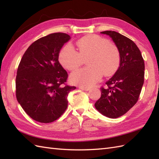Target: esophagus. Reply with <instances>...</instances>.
Returning <instances> with one entry per match:
<instances>
[{"instance_id": "obj_1", "label": "esophagus", "mask_w": 159, "mask_h": 159, "mask_svg": "<svg viewBox=\"0 0 159 159\" xmlns=\"http://www.w3.org/2000/svg\"><path fill=\"white\" fill-rule=\"evenodd\" d=\"M80 89H81L82 90H84V91H89V90H90L89 87H80Z\"/></svg>"}]
</instances>
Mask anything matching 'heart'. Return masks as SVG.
Wrapping results in <instances>:
<instances>
[{
	"instance_id": "1",
	"label": "heart",
	"mask_w": 159,
	"mask_h": 159,
	"mask_svg": "<svg viewBox=\"0 0 159 159\" xmlns=\"http://www.w3.org/2000/svg\"><path fill=\"white\" fill-rule=\"evenodd\" d=\"M79 52L66 45L59 53L61 64L69 71H74L87 60L88 67L78 70L70 76L72 83L88 87L99 81L102 75L109 76L116 72L120 63L117 47L109 40L97 35H87L76 42Z\"/></svg>"
}]
</instances>
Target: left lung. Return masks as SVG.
I'll return each instance as SVG.
<instances>
[{
    "label": "left lung",
    "mask_w": 159,
    "mask_h": 159,
    "mask_svg": "<svg viewBox=\"0 0 159 159\" xmlns=\"http://www.w3.org/2000/svg\"><path fill=\"white\" fill-rule=\"evenodd\" d=\"M116 43L120 55V67L116 74L100 87L101 97L95 103L96 109L110 118L127 113L135 104L144 82V61L139 48L120 33L106 31Z\"/></svg>",
    "instance_id": "8db88e82"
}]
</instances>
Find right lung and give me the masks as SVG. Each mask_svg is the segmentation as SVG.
Wrapping results in <instances>:
<instances>
[{
	"label": "right lung",
	"mask_w": 159,
	"mask_h": 159,
	"mask_svg": "<svg viewBox=\"0 0 159 159\" xmlns=\"http://www.w3.org/2000/svg\"><path fill=\"white\" fill-rule=\"evenodd\" d=\"M70 36L55 33L36 40L22 56L17 70L16 95L33 120L50 123L62 116L67 97L76 87L66 84L67 73L59 62V54Z\"/></svg>",
	"instance_id": "1"
}]
</instances>
